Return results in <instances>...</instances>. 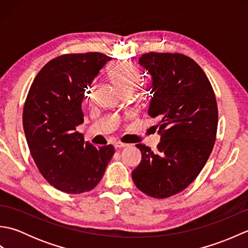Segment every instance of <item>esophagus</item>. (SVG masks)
<instances>
[{
  "label": "esophagus",
  "instance_id": "1",
  "mask_svg": "<svg viewBox=\"0 0 248 248\" xmlns=\"http://www.w3.org/2000/svg\"><path fill=\"white\" fill-rule=\"evenodd\" d=\"M129 144H124V143H121V141H117V143H115V148H124V147H128Z\"/></svg>",
  "mask_w": 248,
  "mask_h": 248
}]
</instances>
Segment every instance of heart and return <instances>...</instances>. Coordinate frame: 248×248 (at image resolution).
<instances>
[{
  "label": "heart",
  "mask_w": 248,
  "mask_h": 248,
  "mask_svg": "<svg viewBox=\"0 0 248 248\" xmlns=\"http://www.w3.org/2000/svg\"><path fill=\"white\" fill-rule=\"evenodd\" d=\"M108 78L121 93H131L140 80V72L135 65L128 62H117L109 65Z\"/></svg>",
  "instance_id": "1"
}]
</instances>
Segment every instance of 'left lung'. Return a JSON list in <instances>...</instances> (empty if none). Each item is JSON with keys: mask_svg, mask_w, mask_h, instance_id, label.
<instances>
[{"mask_svg": "<svg viewBox=\"0 0 248 248\" xmlns=\"http://www.w3.org/2000/svg\"><path fill=\"white\" fill-rule=\"evenodd\" d=\"M140 65L152 78L148 114L160 119L161 141L155 152L136 145L141 161L132 178L148 196L167 198L186 188L207 163L217 139V103L209 78L191 57L149 52Z\"/></svg>", "mask_w": 248, "mask_h": 248, "instance_id": "1", "label": "left lung"}]
</instances>
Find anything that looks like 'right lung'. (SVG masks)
I'll return each instance as SVG.
<instances>
[{"label":"right lung","instance_id":"add662e5","mask_svg":"<svg viewBox=\"0 0 248 248\" xmlns=\"http://www.w3.org/2000/svg\"><path fill=\"white\" fill-rule=\"evenodd\" d=\"M110 60L99 52L57 56L31 85L22 116L26 141L40 173L59 191H91L114 155L112 145L96 148L77 131L85 88Z\"/></svg>","mask_w":248,"mask_h":248}]
</instances>
